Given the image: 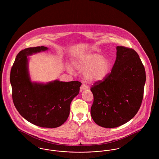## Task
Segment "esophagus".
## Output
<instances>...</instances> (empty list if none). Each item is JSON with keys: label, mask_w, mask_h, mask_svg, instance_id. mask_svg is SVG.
<instances>
[{"label": "esophagus", "mask_w": 159, "mask_h": 159, "mask_svg": "<svg viewBox=\"0 0 159 159\" xmlns=\"http://www.w3.org/2000/svg\"><path fill=\"white\" fill-rule=\"evenodd\" d=\"M88 89V86H86V84H83L81 85V88H80V91L81 92V91H83V90H84V89Z\"/></svg>", "instance_id": "obj_1"}]
</instances>
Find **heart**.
<instances>
[{
    "label": "heart",
    "instance_id": "b5f03b06",
    "mask_svg": "<svg viewBox=\"0 0 159 159\" xmlns=\"http://www.w3.org/2000/svg\"><path fill=\"white\" fill-rule=\"evenodd\" d=\"M75 67L82 70V75L86 81L96 83L103 81L109 74L111 63L109 59L96 52H88L80 56L74 63ZM68 71L73 69L67 67Z\"/></svg>",
    "mask_w": 159,
    "mask_h": 159
}]
</instances>
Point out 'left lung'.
<instances>
[{
    "instance_id": "8db88e82",
    "label": "left lung",
    "mask_w": 159,
    "mask_h": 159,
    "mask_svg": "<svg viewBox=\"0 0 159 159\" xmlns=\"http://www.w3.org/2000/svg\"><path fill=\"white\" fill-rule=\"evenodd\" d=\"M116 49L111 73L91 88L93 95L92 118L105 128L120 126L136 115L146 82L145 69L136 51L122 46H117Z\"/></svg>"
}]
</instances>
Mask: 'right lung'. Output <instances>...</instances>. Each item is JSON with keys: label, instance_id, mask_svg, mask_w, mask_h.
<instances>
[{"label": "right lung", "instance_id": "add662e5", "mask_svg": "<svg viewBox=\"0 0 159 159\" xmlns=\"http://www.w3.org/2000/svg\"><path fill=\"white\" fill-rule=\"evenodd\" d=\"M48 49L37 46L21 51L11 69L10 80L13 101L19 113L35 125L56 128L67 120L70 103L79 93L81 83L58 80L46 84L32 82L27 56Z\"/></svg>", "mask_w": 159, "mask_h": 159}]
</instances>
